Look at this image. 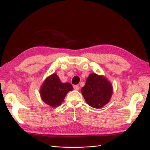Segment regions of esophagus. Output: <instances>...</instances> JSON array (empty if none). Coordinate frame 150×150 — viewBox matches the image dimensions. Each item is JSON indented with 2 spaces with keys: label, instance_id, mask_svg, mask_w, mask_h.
Segmentation results:
<instances>
[{
  "label": "esophagus",
  "instance_id": "obj_1",
  "mask_svg": "<svg viewBox=\"0 0 150 150\" xmlns=\"http://www.w3.org/2000/svg\"><path fill=\"white\" fill-rule=\"evenodd\" d=\"M74 89L76 91H78L80 89V86L78 85H74Z\"/></svg>",
  "mask_w": 150,
  "mask_h": 150
}]
</instances>
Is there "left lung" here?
Returning <instances> with one entry per match:
<instances>
[{"label":"left lung","mask_w":150,"mask_h":150,"mask_svg":"<svg viewBox=\"0 0 150 150\" xmlns=\"http://www.w3.org/2000/svg\"><path fill=\"white\" fill-rule=\"evenodd\" d=\"M81 91L86 103L90 106L100 108L109 101L113 89L111 83L106 77L91 74Z\"/></svg>","instance_id":"8db88e82"}]
</instances>
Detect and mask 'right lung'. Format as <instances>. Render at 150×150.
<instances>
[{"instance_id": "obj_1", "label": "right lung", "mask_w": 150, "mask_h": 150, "mask_svg": "<svg viewBox=\"0 0 150 150\" xmlns=\"http://www.w3.org/2000/svg\"><path fill=\"white\" fill-rule=\"evenodd\" d=\"M73 90L69 83H62L56 74L47 77L40 89L41 97L47 105L56 108L64 101L67 93Z\"/></svg>"}]
</instances>
